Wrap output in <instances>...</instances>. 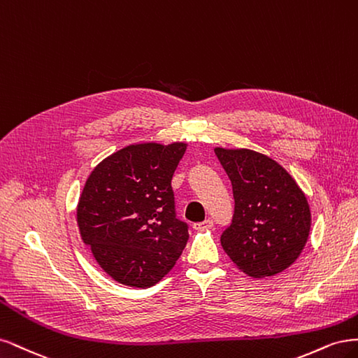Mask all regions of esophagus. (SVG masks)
Listing matches in <instances>:
<instances>
[{"instance_id":"obj_1","label":"esophagus","mask_w":358,"mask_h":358,"mask_svg":"<svg viewBox=\"0 0 358 358\" xmlns=\"http://www.w3.org/2000/svg\"><path fill=\"white\" fill-rule=\"evenodd\" d=\"M214 226V222L211 220V218H206L205 222H202V223H194L193 224V227L196 229V230H203V229H211Z\"/></svg>"}]
</instances>
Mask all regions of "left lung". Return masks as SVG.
I'll return each instance as SVG.
<instances>
[{
  "label": "left lung",
  "mask_w": 358,
  "mask_h": 358,
  "mask_svg": "<svg viewBox=\"0 0 358 358\" xmlns=\"http://www.w3.org/2000/svg\"><path fill=\"white\" fill-rule=\"evenodd\" d=\"M232 182L235 214L222 247L235 266L252 278L290 268L310 230L303 190L278 162L250 148L215 147Z\"/></svg>",
  "instance_id": "1"
}]
</instances>
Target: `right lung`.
Returning <instances> with one entry per match:
<instances>
[{
	"label": "right lung",
	"mask_w": 358,
	"mask_h": 358,
	"mask_svg": "<svg viewBox=\"0 0 358 358\" xmlns=\"http://www.w3.org/2000/svg\"><path fill=\"white\" fill-rule=\"evenodd\" d=\"M186 148V143L131 144L89 174L77 224L92 256L114 281L152 287L181 256L189 232L176 217L171 180Z\"/></svg>",
	"instance_id": "add662e5"
}]
</instances>
